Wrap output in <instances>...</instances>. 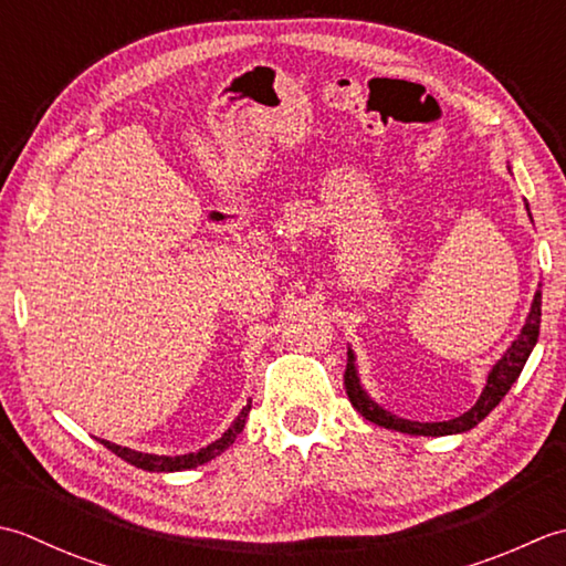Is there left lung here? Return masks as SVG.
Wrapping results in <instances>:
<instances>
[{"label": "left lung", "instance_id": "obj_1", "mask_svg": "<svg viewBox=\"0 0 566 566\" xmlns=\"http://www.w3.org/2000/svg\"><path fill=\"white\" fill-rule=\"evenodd\" d=\"M539 315H542V293H535L533 307H530V315L525 327L521 332V337L513 342V347L503 354V359L493 366V371L489 374L486 388H483L481 398L476 400V406L467 410L464 415H459L454 420L447 422H412V420H402L390 415L388 410L378 408L376 402L364 394V388L359 386V376H356V366H354V354H349L347 359V371H344V388H347V396L352 400V406L359 410L368 422H376L386 430H398V432H408V434H424V437H442V434H457V432H467L471 428L486 418V415L499 406L503 396L509 394L511 386L521 376L523 366L527 361L530 352H533L535 342L539 337Z\"/></svg>", "mask_w": 566, "mask_h": 566}]
</instances>
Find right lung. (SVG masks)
<instances>
[{"instance_id":"add662e5","label":"right lung","mask_w":566,"mask_h":566,"mask_svg":"<svg viewBox=\"0 0 566 566\" xmlns=\"http://www.w3.org/2000/svg\"><path fill=\"white\" fill-rule=\"evenodd\" d=\"M251 402V400H249ZM247 402V408H241L239 418L232 422V428H229L222 437H219L217 442L207 444L200 452H192V454H180V457H158V454H144V452H134L129 447H119V444H112L107 440H99L107 449H112L114 454L122 457L124 461H129L136 469H144V471H182V469H192V467H200L205 461L214 459L217 454H222L227 447H232L237 434L244 430V422H247V415L251 410V406Z\"/></svg>"}]
</instances>
